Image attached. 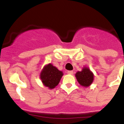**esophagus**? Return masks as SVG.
Returning a JSON list of instances; mask_svg holds the SVG:
<instances>
[{"mask_svg":"<svg viewBox=\"0 0 124 124\" xmlns=\"http://www.w3.org/2000/svg\"><path fill=\"white\" fill-rule=\"evenodd\" d=\"M67 73L69 75H73V72L72 71V70H70V71H68Z\"/></svg>","mask_w":124,"mask_h":124,"instance_id":"1","label":"esophagus"}]
</instances>
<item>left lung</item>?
Instances as JSON below:
<instances>
[{"label": "left lung", "mask_w": 124, "mask_h": 124, "mask_svg": "<svg viewBox=\"0 0 124 124\" xmlns=\"http://www.w3.org/2000/svg\"><path fill=\"white\" fill-rule=\"evenodd\" d=\"M75 77L79 84L85 88L90 86L94 80V74L86 67H83L80 72L78 71L75 73Z\"/></svg>", "instance_id": "8db88e82"}]
</instances>
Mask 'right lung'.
Wrapping results in <instances>:
<instances>
[{
	"label": "right lung",
	"instance_id": "add662e5",
	"mask_svg": "<svg viewBox=\"0 0 124 124\" xmlns=\"http://www.w3.org/2000/svg\"><path fill=\"white\" fill-rule=\"evenodd\" d=\"M63 75L62 71L51 63H48L41 70L40 78L43 85L51 90L58 85Z\"/></svg>",
	"mask_w": 124,
	"mask_h": 124
}]
</instances>
